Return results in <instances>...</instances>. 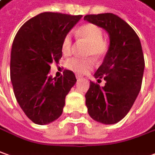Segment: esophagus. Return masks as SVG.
Returning <instances> with one entry per match:
<instances>
[{"instance_id":"esophagus-1","label":"esophagus","mask_w":155,"mask_h":155,"mask_svg":"<svg viewBox=\"0 0 155 155\" xmlns=\"http://www.w3.org/2000/svg\"><path fill=\"white\" fill-rule=\"evenodd\" d=\"M75 76H76V79H77V80H80L81 78H82L81 74H78L75 75Z\"/></svg>"}]
</instances>
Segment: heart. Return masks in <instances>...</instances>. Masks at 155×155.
<instances>
[{
    "label": "heart",
    "mask_w": 155,
    "mask_h": 155,
    "mask_svg": "<svg viewBox=\"0 0 155 155\" xmlns=\"http://www.w3.org/2000/svg\"><path fill=\"white\" fill-rule=\"evenodd\" d=\"M76 35L78 37L87 43L85 54L91 57H74L66 61V66L75 73H88L95 65V59L92 57L101 59L106 55L108 49V42L103 39L102 29L93 24H86L81 26ZM72 44V34L68 33L64 38L62 44V51L64 55H69L71 53Z\"/></svg>",
    "instance_id": "obj_1"
}]
</instances>
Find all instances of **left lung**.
<instances>
[{"label": "left lung", "mask_w": 155, "mask_h": 155, "mask_svg": "<svg viewBox=\"0 0 155 155\" xmlns=\"http://www.w3.org/2000/svg\"><path fill=\"white\" fill-rule=\"evenodd\" d=\"M84 20L107 31L109 47L104 62L94 74L97 81H90L86 94L88 114L105 125L115 124L126 116L139 93L143 76L144 57L139 37L134 29L113 13L91 14Z\"/></svg>", "instance_id": "obj_1"}]
</instances>
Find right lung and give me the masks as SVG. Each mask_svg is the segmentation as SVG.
I'll return each mask as SVG.
<instances>
[{
	"instance_id": "1",
	"label": "right lung",
	"mask_w": 155,
	"mask_h": 155,
	"mask_svg": "<svg viewBox=\"0 0 155 155\" xmlns=\"http://www.w3.org/2000/svg\"><path fill=\"white\" fill-rule=\"evenodd\" d=\"M81 15L42 12L28 20L18 31L12 43L10 75L20 108L37 125L54 121L63 113L65 97L76 83L74 74L52 78L50 64L62 58L65 35Z\"/></svg>"
}]
</instances>
